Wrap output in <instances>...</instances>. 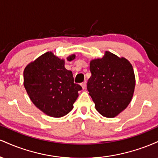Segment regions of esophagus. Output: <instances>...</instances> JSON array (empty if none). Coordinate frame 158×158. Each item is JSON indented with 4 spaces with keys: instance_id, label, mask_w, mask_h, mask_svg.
<instances>
[{
    "instance_id": "obj_1",
    "label": "esophagus",
    "mask_w": 158,
    "mask_h": 158,
    "mask_svg": "<svg viewBox=\"0 0 158 158\" xmlns=\"http://www.w3.org/2000/svg\"><path fill=\"white\" fill-rule=\"evenodd\" d=\"M81 87H82L83 89H85V88H86V86H87V81H83V82L81 84Z\"/></svg>"
}]
</instances>
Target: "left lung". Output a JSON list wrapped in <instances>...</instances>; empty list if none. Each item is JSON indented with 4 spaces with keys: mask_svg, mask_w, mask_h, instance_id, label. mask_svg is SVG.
I'll use <instances>...</instances> for the list:
<instances>
[{
    "mask_svg": "<svg viewBox=\"0 0 158 158\" xmlns=\"http://www.w3.org/2000/svg\"><path fill=\"white\" fill-rule=\"evenodd\" d=\"M90 70L87 89L96 109L106 117H116L133 97L135 77L132 65L124 58L107 51L102 59L90 61Z\"/></svg>",
    "mask_w": 158,
    "mask_h": 158,
    "instance_id": "obj_1",
    "label": "left lung"
}]
</instances>
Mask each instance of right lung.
Segmentation results:
<instances>
[{
  "instance_id": "obj_1",
  "label": "right lung",
  "mask_w": 158,
  "mask_h": 158,
  "mask_svg": "<svg viewBox=\"0 0 158 158\" xmlns=\"http://www.w3.org/2000/svg\"><path fill=\"white\" fill-rule=\"evenodd\" d=\"M75 55L68 58L74 59ZM23 85L33 104L47 115L61 117L73 108L78 91L73 73L64 68V61L48 52L29 64L23 71Z\"/></svg>"
}]
</instances>
